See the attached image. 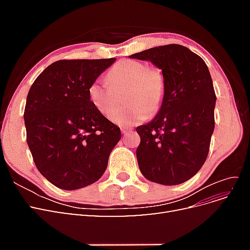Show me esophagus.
<instances>
[{
	"label": "esophagus",
	"instance_id": "1",
	"mask_svg": "<svg viewBox=\"0 0 250 250\" xmlns=\"http://www.w3.org/2000/svg\"><path fill=\"white\" fill-rule=\"evenodd\" d=\"M121 131H122V133H123V134H126L127 132L131 131V128H128V127H122V128H121Z\"/></svg>",
	"mask_w": 250,
	"mask_h": 250
}]
</instances>
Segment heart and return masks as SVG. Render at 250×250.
I'll return each instance as SVG.
<instances>
[{
  "label": "heart",
  "instance_id": "b5f03b06",
  "mask_svg": "<svg viewBox=\"0 0 250 250\" xmlns=\"http://www.w3.org/2000/svg\"><path fill=\"white\" fill-rule=\"evenodd\" d=\"M107 80L109 84L94 81L87 95L93 106L113 123L137 124L161 109L166 95V81L161 70L150 69L135 60H121L109 70ZM124 94L127 106L116 112Z\"/></svg>",
  "mask_w": 250,
  "mask_h": 250
}]
</instances>
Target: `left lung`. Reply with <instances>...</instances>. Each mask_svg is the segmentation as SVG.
<instances>
[{
  "mask_svg": "<svg viewBox=\"0 0 250 250\" xmlns=\"http://www.w3.org/2000/svg\"><path fill=\"white\" fill-rule=\"evenodd\" d=\"M129 57L151 62L166 81L161 109L152 121L137 127L140 170L156 184H183L201 169L214 132L216 95L208 65L190 49L175 43Z\"/></svg>",
  "mask_w": 250,
  "mask_h": 250,
  "instance_id": "obj_1",
  "label": "left lung"
}]
</instances>
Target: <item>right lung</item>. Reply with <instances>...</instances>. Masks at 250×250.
I'll return each instance as SVG.
<instances>
[{"label":"right lung","mask_w":250,"mask_h":250,"mask_svg":"<svg viewBox=\"0 0 250 250\" xmlns=\"http://www.w3.org/2000/svg\"><path fill=\"white\" fill-rule=\"evenodd\" d=\"M116 62L58 60L35 79L24 112L27 143L37 170L62 190L92 185L107 168L120 128L89 102V85Z\"/></svg>","instance_id":"right-lung-1"}]
</instances>
